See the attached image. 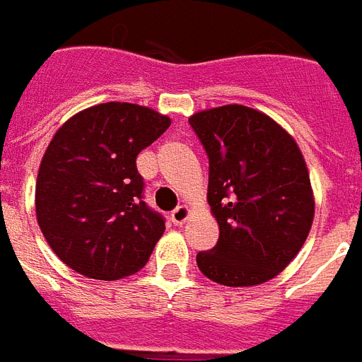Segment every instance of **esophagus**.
<instances>
[{
	"instance_id": "34e87169",
	"label": "esophagus",
	"mask_w": 362,
	"mask_h": 362,
	"mask_svg": "<svg viewBox=\"0 0 362 362\" xmlns=\"http://www.w3.org/2000/svg\"><path fill=\"white\" fill-rule=\"evenodd\" d=\"M189 208L185 206V204H181V206H177L175 208V210H173V212H171V221H173V223H175V226H183L185 221L189 220Z\"/></svg>"
}]
</instances>
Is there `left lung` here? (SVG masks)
I'll use <instances>...</instances> for the list:
<instances>
[{"label": "left lung", "instance_id": "left-lung-1", "mask_svg": "<svg viewBox=\"0 0 362 362\" xmlns=\"http://www.w3.org/2000/svg\"><path fill=\"white\" fill-rule=\"evenodd\" d=\"M208 156L216 247L197 255L216 284L249 287L284 270L307 241L315 199L297 142L252 107L221 105L189 117Z\"/></svg>", "mask_w": 362, "mask_h": 362}]
</instances>
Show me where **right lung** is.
<instances>
[{
  "label": "right lung",
  "instance_id": "obj_1",
  "mask_svg": "<svg viewBox=\"0 0 362 362\" xmlns=\"http://www.w3.org/2000/svg\"><path fill=\"white\" fill-rule=\"evenodd\" d=\"M170 125L150 107L107 102L59 127L36 179V218L62 262L104 281L148 262L165 220L142 200L136 156Z\"/></svg>",
  "mask_w": 362,
  "mask_h": 362
}]
</instances>
